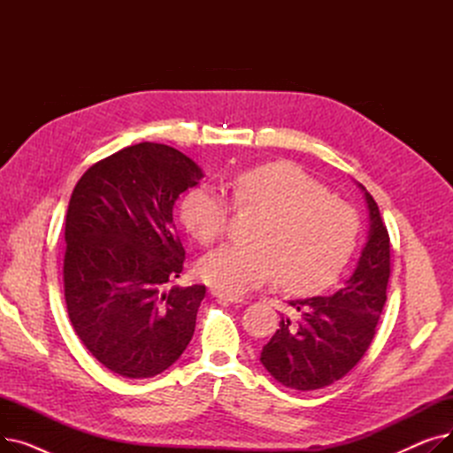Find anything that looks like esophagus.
<instances>
[{"mask_svg": "<svg viewBox=\"0 0 453 453\" xmlns=\"http://www.w3.org/2000/svg\"><path fill=\"white\" fill-rule=\"evenodd\" d=\"M212 296L219 297V299H224V301H229V303H242V301H244L242 296L231 294V292H224V290H212Z\"/></svg>", "mask_w": 453, "mask_h": 453, "instance_id": "1", "label": "esophagus"}]
</instances>
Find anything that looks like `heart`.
<instances>
[{"mask_svg":"<svg viewBox=\"0 0 453 453\" xmlns=\"http://www.w3.org/2000/svg\"><path fill=\"white\" fill-rule=\"evenodd\" d=\"M239 209L258 211L251 244H227L200 263L211 287L242 294L277 275L279 287L306 292L326 287L347 265L360 220L354 207L330 195L294 163H266L229 180ZM231 217V203L207 187L181 202V222L200 244L217 242Z\"/></svg>","mask_w":453,"mask_h":453,"instance_id":"obj_1","label":"heart"}]
</instances>
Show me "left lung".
I'll return each mask as SVG.
<instances>
[{
	"label": "left lung",
	"instance_id": "8db88e82",
	"mask_svg": "<svg viewBox=\"0 0 453 453\" xmlns=\"http://www.w3.org/2000/svg\"><path fill=\"white\" fill-rule=\"evenodd\" d=\"M369 236L354 273L326 297L294 299V318L282 316L260 362L282 386L314 391L343 378L367 352L386 304L391 244L380 209L365 187Z\"/></svg>",
	"mask_w": 453,
	"mask_h": 453
}]
</instances>
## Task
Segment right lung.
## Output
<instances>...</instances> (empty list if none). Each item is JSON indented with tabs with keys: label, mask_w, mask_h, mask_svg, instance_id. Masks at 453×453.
<instances>
[{
	"label": "right lung",
	"mask_w": 453,
	"mask_h": 453,
	"mask_svg": "<svg viewBox=\"0 0 453 453\" xmlns=\"http://www.w3.org/2000/svg\"><path fill=\"white\" fill-rule=\"evenodd\" d=\"M202 178L180 150L139 142L91 165L71 195L64 255L69 321L119 376L163 372L195 334L205 287H165L185 260L174 202Z\"/></svg>",
	"instance_id": "1"
}]
</instances>
